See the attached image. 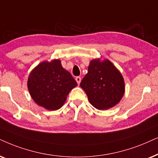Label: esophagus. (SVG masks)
<instances>
[{
  "label": "esophagus",
  "mask_w": 158,
  "mask_h": 158,
  "mask_svg": "<svg viewBox=\"0 0 158 158\" xmlns=\"http://www.w3.org/2000/svg\"><path fill=\"white\" fill-rule=\"evenodd\" d=\"M81 80V79L80 77H76V81H77V82L78 85H79V84H80Z\"/></svg>",
  "instance_id": "1"
}]
</instances>
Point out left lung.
<instances>
[{
	"label": "left lung",
	"mask_w": 158,
	"mask_h": 158,
	"mask_svg": "<svg viewBox=\"0 0 158 158\" xmlns=\"http://www.w3.org/2000/svg\"><path fill=\"white\" fill-rule=\"evenodd\" d=\"M80 87L85 90L90 103L101 110L116 106L125 93L123 76L108 59L90 60L88 72Z\"/></svg>",
	"instance_id": "left-lung-1"
}]
</instances>
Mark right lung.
Masks as SVG:
<instances>
[{"label": "right lung", "mask_w": 158, "mask_h": 158, "mask_svg": "<svg viewBox=\"0 0 158 158\" xmlns=\"http://www.w3.org/2000/svg\"><path fill=\"white\" fill-rule=\"evenodd\" d=\"M77 86V81L63 68L59 59L41 62L31 70L27 80L32 100L48 110L61 108L69 92Z\"/></svg>", "instance_id": "right-lung-1"}]
</instances>
